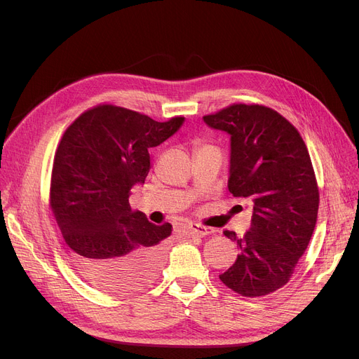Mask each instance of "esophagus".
<instances>
[{
  "label": "esophagus",
  "mask_w": 359,
  "mask_h": 359,
  "mask_svg": "<svg viewBox=\"0 0 359 359\" xmlns=\"http://www.w3.org/2000/svg\"><path fill=\"white\" fill-rule=\"evenodd\" d=\"M214 233H215L214 229L202 227V225H189V227H187V234H189V236L205 237V236H210V234H214Z\"/></svg>",
  "instance_id": "34e87169"
}]
</instances>
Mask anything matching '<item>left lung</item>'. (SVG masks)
<instances>
[{
    "label": "left lung",
    "mask_w": 359,
    "mask_h": 359,
    "mask_svg": "<svg viewBox=\"0 0 359 359\" xmlns=\"http://www.w3.org/2000/svg\"><path fill=\"white\" fill-rule=\"evenodd\" d=\"M203 122L230 135L229 191L253 206L246 236L224 231L240 255L219 279L244 297L271 294L290 280L316 227L318 189L307 147L265 106L233 104Z\"/></svg>",
    "instance_id": "obj_1"
}]
</instances>
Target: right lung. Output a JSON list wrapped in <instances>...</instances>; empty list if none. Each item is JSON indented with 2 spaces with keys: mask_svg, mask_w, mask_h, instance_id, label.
<instances>
[{
  "mask_svg": "<svg viewBox=\"0 0 359 359\" xmlns=\"http://www.w3.org/2000/svg\"><path fill=\"white\" fill-rule=\"evenodd\" d=\"M183 122H157L103 104L65 130L53 160L50 210L75 271L94 287L126 294L160 275L172 225H156L132 211L129 196L149 172L148 149L175 135Z\"/></svg>",
  "mask_w": 359,
  "mask_h": 359,
  "instance_id": "add662e5",
  "label": "right lung"
}]
</instances>
